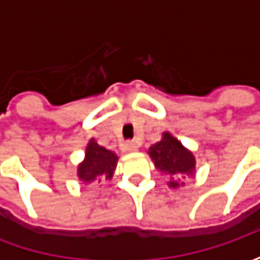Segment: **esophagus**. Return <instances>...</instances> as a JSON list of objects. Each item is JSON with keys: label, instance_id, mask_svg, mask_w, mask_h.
I'll use <instances>...</instances> for the list:
<instances>
[{"label": "esophagus", "instance_id": "obj_1", "mask_svg": "<svg viewBox=\"0 0 260 260\" xmlns=\"http://www.w3.org/2000/svg\"><path fill=\"white\" fill-rule=\"evenodd\" d=\"M121 149H123V152H127V153H135L137 152V145L135 142H127L121 146Z\"/></svg>", "mask_w": 260, "mask_h": 260}]
</instances>
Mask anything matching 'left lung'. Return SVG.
<instances>
[{"instance_id": "left-lung-1", "label": "left lung", "mask_w": 260, "mask_h": 260, "mask_svg": "<svg viewBox=\"0 0 260 260\" xmlns=\"http://www.w3.org/2000/svg\"><path fill=\"white\" fill-rule=\"evenodd\" d=\"M147 155L155 164L156 171L169 178L168 186L172 189L184 186L185 176H195V156L168 132L157 143L149 147Z\"/></svg>"}]
</instances>
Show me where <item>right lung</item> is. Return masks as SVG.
Returning <instances> with one entry per match:
<instances>
[{"mask_svg":"<svg viewBox=\"0 0 260 260\" xmlns=\"http://www.w3.org/2000/svg\"><path fill=\"white\" fill-rule=\"evenodd\" d=\"M118 157L114 152L100 146L91 139L85 147V157L78 165V179L81 184H100L111 179L114 175Z\"/></svg>","mask_w":260,"mask_h":260,"instance_id":"1","label":"right lung"}]
</instances>
